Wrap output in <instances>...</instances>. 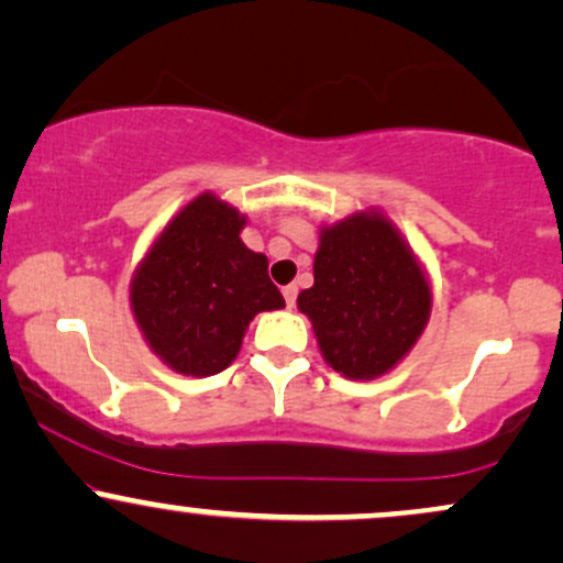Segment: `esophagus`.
Segmentation results:
<instances>
[{"label": "esophagus", "mask_w": 563, "mask_h": 563, "mask_svg": "<svg viewBox=\"0 0 563 563\" xmlns=\"http://www.w3.org/2000/svg\"><path fill=\"white\" fill-rule=\"evenodd\" d=\"M296 294H299V288H296V286H286V288H283V296H286L288 307H294V303H296Z\"/></svg>", "instance_id": "obj_1"}]
</instances>
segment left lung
I'll return each instance as SVG.
<instances>
[{"mask_svg": "<svg viewBox=\"0 0 563 563\" xmlns=\"http://www.w3.org/2000/svg\"><path fill=\"white\" fill-rule=\"evenodd\" d=\"M299 309L333 371L376 378L418 341L431 290L389 219L354 214L320 232L314 286L301 290Z\"/></svg>", "mask_w": 563, "mask_h": 563, "instance_id": "1", "label": "left lung"}]
</instances>
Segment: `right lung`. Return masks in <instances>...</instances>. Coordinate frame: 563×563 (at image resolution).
<instances>
[{
  "mask_svg": "<svg viewBox=\"0 0 563 563\" xmlns=\"http://www.w3.org/2000/svg\"><path fill=\"white\" fill-rule=\"evenodd\" d=\"M241 230L243 217L203 192L161 232L132 280L147 344L185 376L224 371L254 314L286 307L267 256L245 249Z\"/></svg>",
  "mask_w": 563,
  "mask_h": 563,
  "instance_id": "right-lung-1",
  "label": "right lung"
}]
</instances>
